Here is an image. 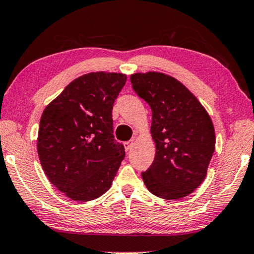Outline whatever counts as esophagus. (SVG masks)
I'll list each match as a JSON object with an SVG mask.
<instances>
[{
    "mask_svg": "<svg viewBox=\"0 0 254 254\" xmlns=\"http://www.w3.org/2000/svg\"><path fill=\"white\" fill-rule=\"evenodd\" d=\"M133 143H134V141L133 140H130V141H127V142H124V148H126V150L127 151V150H130L132 147H133Z\"/></svg>",
    "mask_w": 254,
    "mask_h": 254,
    "instance_id": "34e87169",
    "label": "esophagus"
}]
</instances>
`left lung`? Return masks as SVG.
Masks as SVG:
<instances>
[{
	"mask_svg": "<svg viewBox=\"0 0 254 254\" xmlns=\"http://www.w3.org/2000/svg\"><path fill=\"white\" fill-rule=\"evenodd\" d=\"M132 88L151 108L150 133L156 154L142 179L148 190L164 199L183 198L206 177L215 149L209 113L175 77L158 71L135 73Z\"/></svg>",
	"mask_w": 254,
	"mask_h": 254,
	"instance_id": "obj_1",
	"label": "left lung"
}]
</instances>
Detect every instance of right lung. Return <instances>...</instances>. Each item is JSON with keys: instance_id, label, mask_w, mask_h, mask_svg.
I'll list each match as a JSON object with an SVG mask.
<instances>
[{"instance_id": "obj_1", "label": "right lung", "mask_w": 254, "mask_h": 254, "mask_svg": "<svg viewBox=\"0 0 254 254\" xmlns=\"http://www.w3.org/2000/svg\"><path fill=\"white\" fill-rule=\"evenodd\" d=\"M126 82L120 73L82 75L43 111L37 154L45 176L67 197L88 202L111 188L126 156L114 140L112 119Z\"/></svg>"}]
</instances>
